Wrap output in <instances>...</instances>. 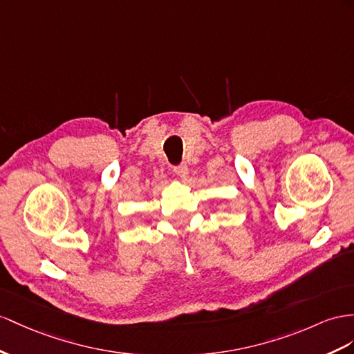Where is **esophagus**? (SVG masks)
Returning a JSON list of instances; mask_svg holds the SVG:
<instances>
[{
  "mask_svg": "<svg viewBox=\"0 0 354 354\" xmlns=\"http://www.w3.org/2000/svg\"><path fill=\"white\" fill-rule=\"evenodd\" d=\"M174 174L179 178H185L188 175V167L187 165H179V166H175L174 167Z\"/></svg>",
  "mask_w": 354,
  "mask_h": 354,
  "instance_id": "34e87169",
  "label": "esophagus"
}]
</instances>
